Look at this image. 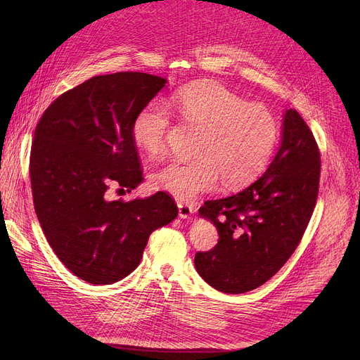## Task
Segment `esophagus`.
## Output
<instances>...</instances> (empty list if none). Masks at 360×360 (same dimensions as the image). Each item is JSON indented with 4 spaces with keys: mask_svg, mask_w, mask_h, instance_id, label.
Wrapping results in <instances>:
<instances>
[{
    "mask_svg": "<svg viewBox=\"0 0 360 360\" xmlns=\"http://www.w3.org/2000/svg\"><path fill=\"white\" fill-rule=\"evenodd\" d=\"M178 210L181 219H190L194 214V207L188 202H178Z\"/></svg>",
    "mask_w": 360,
    "mask_h": 360,
    "instance_id": "obj_1",
    "label": "esophagus"
}]
</instances>
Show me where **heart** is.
<instances>
[{
    "mask_svg": "<svg viewBox=\"0 0 360 360\" xmlns=\"http://www.w3.org/2000/svg\"><path fill=\"white\" fill-rule=\"evenodd\" d=\"M179 121L198 128L193 160H174L153 175L159 190L178 200L210 193L220 178L228 188L257 179L277 141V122L261 103H247L217 83H200L174 93L167 101ZM170 117L160 102L146 105L134 118L131 134L148 156L165 150Z\"/></svg>",
    "mask_w": 360,
    "mask_h": 360,
    "instance_id": "b5f03b06",
    "label": "heart"
}]
</instances>
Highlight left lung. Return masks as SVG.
Returning a JSON list of instances; mask_svg holds the SVG:
<instances>
[{"mask_svg": "<svg viewBox=\"0 0 360 360\" xmlns=\"http://www.w3.org/2000/svg\"><path fill=\"white\" fill-rule=\"evenodd\" d=\"M319 151L295 109L283 113L281 140L266 172L235 195L205 201L219 242L197 252V273L223 293H245L270 280L299 245L318 195Z\"/></svg>", "mask_w": 360, "mask_h": 360, "instance_id": "8db88e82", "label": "left lung"}]
</instances>
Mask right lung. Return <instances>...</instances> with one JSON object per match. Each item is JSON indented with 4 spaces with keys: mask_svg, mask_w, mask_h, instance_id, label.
<instances>
[{
    "mask_svg": "<svg viewBox=\"0 0 360 360\" xmlns=\"http://www.w3.org/2000/svg\"><path fill=\"white\" fill-rule=\"evenodd\" d=\"M167 80L146 72L96 75L56 99L34 129L30 182L34 212L64 266L91 285H112L134 271L151 232L174 221L166 193L108 200L143 174L131 127Z\"/></svg>",
    "mask_w": 360,
    "mask_h": 360,
    "instance_id": "add662e5",
    "label": "right lung"
}]
</instances>
